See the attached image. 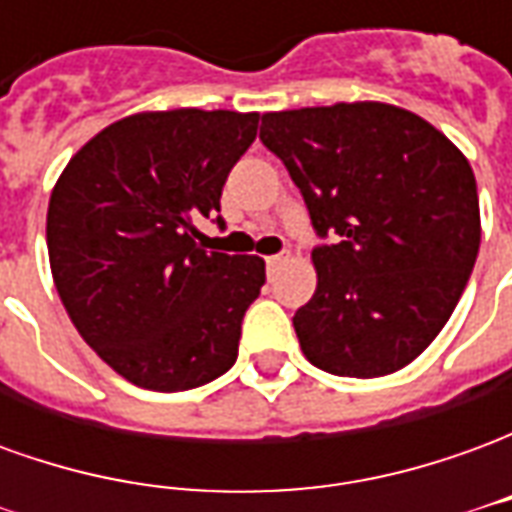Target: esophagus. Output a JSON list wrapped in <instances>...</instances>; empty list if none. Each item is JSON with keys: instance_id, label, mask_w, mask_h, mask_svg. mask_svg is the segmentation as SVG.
Returning a JSON list of instances; mask_svg holds the SVG:
<instances>
[{"instance_id": "obj_1", "label": "esophagus", "mask_w": 512, "mask_h": 512, "mask_svg": "<svg viewBox=\"0 0 512 512\" xmlns=\"http://www.w3.org/2000/svg\"><path fill=\"white\" fill-rule=\"evenodd\" d=\"M285 260H288V252H279V255L266 257V266H268V271H274V268H277V266H282V263H285Z\"/></svg>"}]
</instances>
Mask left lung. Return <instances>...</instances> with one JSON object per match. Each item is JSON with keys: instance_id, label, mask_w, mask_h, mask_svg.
Here are the masks:
<instances>
[{"instance_id": "left-lung-1", "label": "left lung", "mask_w": 512, "mask_h": 512, "mask_svg": "<svg viewBox=\"0 0 512 512\" xmlns=\"http://www.w3.org/2000/svg\"><path fill=\"white\" fill-rule=\"evenodd\" d=\"M260 142L288 167L318 238V288L293 315L332 376L414 362L450 321L480 249L469 161L414 112L376 101L268 112Z\"/></svg>"}]
</instances>
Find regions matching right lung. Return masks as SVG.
Returning <instances> with one entry per match:
<instances>
[{"label":"right lung","mask_w":512,"mask_h":512,"mask_svg":"<svg viewBox=\"0 0 512 512\" xmlns=\"http://www.w3.org/2000/svg\"><path fill=\"white\" fill-rule=\"evenodd\" d=\"M257 120L227 109L123 117L51 191L46 244L62 304L84 343L142 389H194L238 359L266 263L208 252L194 224L224 222L222 186Z\"/></svg>","instance_id":"right-lung-1"}]
</instances>
